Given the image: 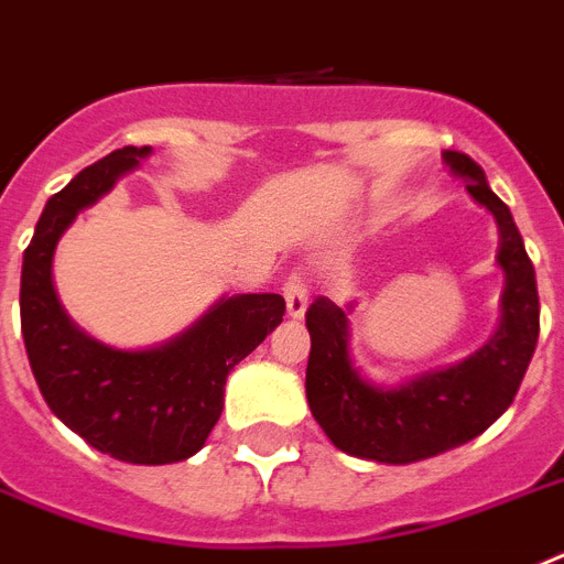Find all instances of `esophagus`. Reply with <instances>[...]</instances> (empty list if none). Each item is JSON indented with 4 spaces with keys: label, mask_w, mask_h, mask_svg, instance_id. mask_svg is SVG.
I'll return each instance as SVG.
<instances>
[{
    "label": "esophagus",
    "mask_w": 564,
    "mask_h": 564,
    "mask_svg": "<svg viewBox=\"0 0 564 564\" xmlns=\"http://www.w3.org/2000/svg\"><path fill=\"white\" fill-rule=\"evenodd\" d=\"M283 297H286L289 317H303V312L310 306V286H306V275L301 269L289 272V278L283 281Z\"/></svg>",
    "instance_id": "esophagus-1"
}]
</instances>
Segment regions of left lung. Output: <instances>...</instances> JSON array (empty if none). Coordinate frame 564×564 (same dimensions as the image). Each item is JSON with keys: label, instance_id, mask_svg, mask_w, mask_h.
<instances>
[{"label": "left lung", "instance_id": "left-lung-1", "mask_svg": "<svg viewBox=\"0 0 564 564\" xmlns=\"http://www.w3.org/2000/svg\"><path fill=\"white\" fill-rule=\"evenodd\" d=\"M445 164L463 175L465 189L491 209L506 269L502 323L497 335L463 364L425 375L400 389H377L349 360V317L329 297H315L306 312L312 335L306 398L326 437L351 457L405 465L457 448L488 429L513 403L540 340V292L511 209L491 193L482 166L445 150Z\"/></svg>", "mask_w": 564, "mask_h": 564}]
</instances>
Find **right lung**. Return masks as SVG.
I'll use <instances>...</instances> for the list:
<instances>
[{
  "instance_id": "right-lung-1",
  "label": "right lung",
  "mask_w": 564,
  "mask_h": 564,
  "mask_svg": "<svg viewBox=\"0 0 564 564\" xmlns=\"http://www.w3.org/2000/svg\"><path fill=\"white\" fill-rule=\"evenodd\" d=\"M150 147H121L85 166L45 204L24 249L22 335L39 391L51 411L93 448L135 465H166L198 452L224 409L227 375L283 321L281 295H238L218 303L178 340L119 351L78 332L51 278L58 235L105 195Z\"/></svg>"
}]
</instances>
